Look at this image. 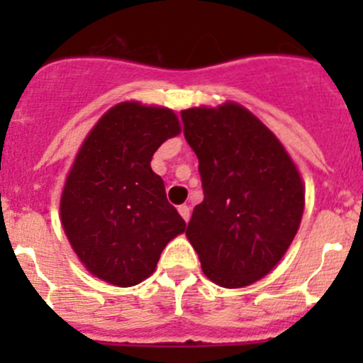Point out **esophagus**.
<instances>
[{"label":"esophagus","mask_w":363,"mask_h":363,"mask_svg":"<svg viewBox=\"0 0 363 363\" xmlns=\"http://www.w3.org/2000/svg\"><path fill=\"white\" fill-rule=\"evenodd\" d=\"M179 214L182 216V219H184V221H189V216H191V208L188 207V205H179Z\"/></svg>","instance_id":"34e87169"}]
</instances>
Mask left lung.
Here are the masks:
<instances>
[{
  "label": "left lung",
  "mask_w": 363,
  "mask_h": 363,
  "mask_svg": "<svg viewBox=\"0 0 363 363\" xmlns=\"http://www.w3.org/2000/svg\"><path fill=\"white\" fill-rule=\"evenodd\" d=\"M181 117L203 188L186 235L212 283L250 286L296 235L306 203L302 177L276 135L242 105L186 108Z\"/></svg>",
  "instance_id": "1"
}]
</instances>
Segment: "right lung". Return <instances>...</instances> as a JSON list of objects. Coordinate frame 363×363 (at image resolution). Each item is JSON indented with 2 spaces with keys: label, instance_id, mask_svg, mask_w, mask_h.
I'll list each match as a JSON object with an SVG mask.
<instances>
[{
  "label": "right lung",
  "instance_id": "1",
  "mask_svg": "<svg viewBox=\"0 0 363 363\" xmlns=\"http://www.w3.org/2000/svg\"><path fill=\"white\" fill-rule=\"evenodd\" d=\"M179 133L170 108L123 101L101 116L77 152L61 195V225L98 279L121 288L142 283L186 230L151 168L160 145Z\"/></svg>",
  "mask_w": 363,
  "mask_h": 363
}]
</instances>
